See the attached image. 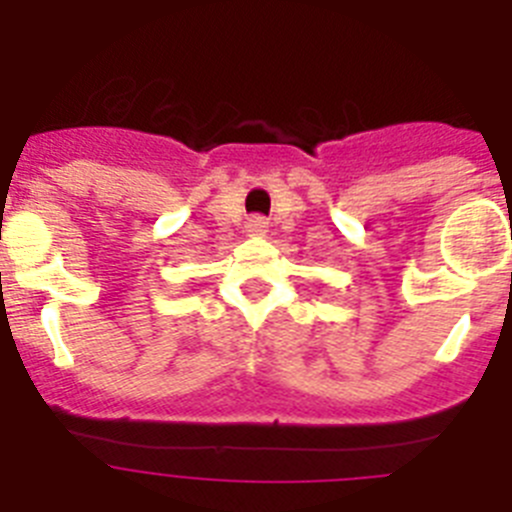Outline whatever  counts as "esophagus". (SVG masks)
I'll return each mask as SVG.
<instances>
[{"mask_svg":"<svg viewBox=\"0 0 512 512\" xmlns=\"http://www.w3.org/2000/svg\"><path fill=\"white\" fill-rule=\"evenodd\" d=\"M246 230H248V235H256V238H259V235H264L266 230H269V223H266V217L256 215V217H251V220H248Z\"/></svg>","mask_w":512,"mask_h":512,"instance_id":"34e87169","label":"esophagus"}]
</instances>
